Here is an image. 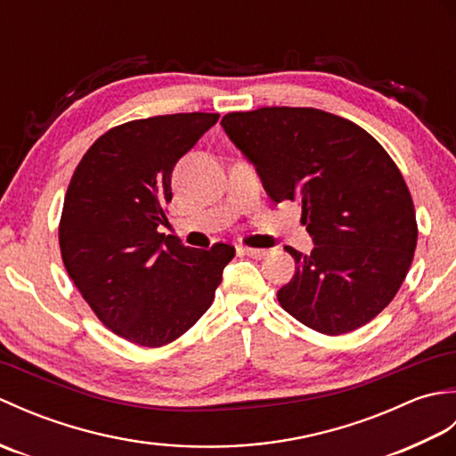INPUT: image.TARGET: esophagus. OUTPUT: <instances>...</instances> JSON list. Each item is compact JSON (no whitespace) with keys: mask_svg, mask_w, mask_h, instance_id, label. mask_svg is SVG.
<instances>
[{"mask_svg":"<svg viewBox=\"0 0 456 456\" xmlns=\"http://www.w3.org/2000/svg\"><path fill=\"white\" fill-rule=\"evenodd\" d=\"M239 250L243 255L253 256V258H266L268 253H270V250H266V248H250V247H240Z\"/></svg>","mask_w":456,"mask_h":456,"instance_id":"1","label":"esophagus"}]
</instances>
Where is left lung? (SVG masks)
Returning a JSON list of instances; mask_svg holds the SVG:
<instances>
[{"mask_svg":"<svg viewBox=\"0 0 456 456\" xmlns=\"http://www.w3.org/2000/svg\"><path fill=\"white\" fill-rule=\"evenodd\" d=\"M276 203L302 206L309 255L286 247L296 273L278 302L299 323L343 335L388 305L418 245L402 172L372 134L314 108H260L221 119Z\"/></svg>","mask_w":456,"mask_h":456,"instance_id":"1","label":"left lung"}]
</instances>
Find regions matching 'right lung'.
<instances>
[{
  "instance_id": "add662e5",
  "label": "right lung",
  "mask_w": 456,
  "mask_h": 456,
  "mask_svg": "<svg viewBox=\"0 0 456 456\" xmlns=\"http://www.w3.org/2000/svg\"><path fill=\"white\" fill-rule=\"evenodd\" d=\"M219 113L123 123L95 141L68 186L61 253L68 276L115 335L162 346L208 312L235 248L183 247L159 233L172 170Z\"/></svg>"
}]
</instances>
